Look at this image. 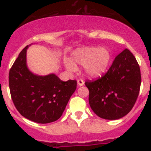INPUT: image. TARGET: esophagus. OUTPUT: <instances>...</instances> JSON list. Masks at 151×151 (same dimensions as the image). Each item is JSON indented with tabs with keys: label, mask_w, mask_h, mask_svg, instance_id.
<instances>
[{
	"label": "esophagus",
	"mask_w": 151,
	"mask_h": 151,
	"mask_svg": "<svg viewBox=\"0 0 151 151\" xmlns=\"http://www.w3.org/2000/svg\"><path fill=\"white\" fill-rule=\"evenodd\" d=\"M77 83H78V85H79V86H82V85L85 84V82H84L83 79H82V78H79V79H78V81H77Z\"/></svg>",
	"instance_id": "1"
}]
</instances>
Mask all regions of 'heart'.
<instances>
[{"instance_id": "heart-1", "label": "heart", "mask_w": 151, "mask_h": 151, "mask_svg": "<svg viewBox=\"0 0 151 151\" xmlns=\"http://www.w3.org/2000/svg\"><path fill=\"white\" fill-rule=\"evenodd\" d=\"M71 59V61L66 62V67L69 71H76L77 66L75 63H78L84 65L87 76L96 78L106 71L111 60V54L105 47H87L75 50Z\"/></svg>"}]
</instances>
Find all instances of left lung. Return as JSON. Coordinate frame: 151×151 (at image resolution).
Returning a JSON list of instances; mask_svg holds the SVG:
<instances>
[{"label": "left lung", "instance_id": "1", "mask_svg": "<svg viewBox=\"0 0 151 151\" xmlns=\"http://www.w3.org/2000/svg\"><path fill=\"white\" fill-rule=\"evenodd\" d=\"M141 82L139 65L130 50L125 49L116 57L101 78L85 82L91 108L96 115L105 119L125 116L137 101Z\"/></svg>", "mask_w": 151, "mask_h": 151}]
</instances>
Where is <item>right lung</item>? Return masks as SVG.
Instances as JSON below:
<instances>
[{
    "instance_id": "obj_1",
    "label": "right lung",
    "mask_w": 151,
    "mask_h": 151,
    "mask_svg": "<svg viewBox=\"0 0 151 151\" xmlns=\"http://www.w3.org/2000/svg\"><path fill=\"white\" fill-rule=\"evenodd\" d=\"M28 47L20 52L9 73L11 98L22 116L38 123H50L62 116L76 89V80L63 82L55 74H33L26 65Z\"/></svg>"
}]
</instances>
